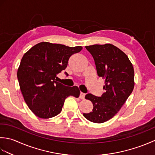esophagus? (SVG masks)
<instances>
[{"instance_id": "34e87169", "label": "esophagus", "mask_w": 155, "mask_h": 155, "mask_svg": "<svg viewBox=\"0 0 155 155\" xmlns=\"http://www.w3.org/2000/svg\"><path fill=\"white\" fill-rule=\"evenodd\" d=\"M84 97H85V94L83 93H82V92H81L80 96H79V98H81V99H84Z\"/></svg>"}]
</instances>
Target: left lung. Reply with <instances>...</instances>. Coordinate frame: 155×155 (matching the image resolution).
<instances>
[{
	"mask_svg": "<svg viewBox=\"0 0 155 155\" xmlns=\"http://www.w3.org/2000/svg\"><path fill=\"white\" fill-rule=\"evenodd\" d=\"M85 48L93 56L98 76L105 80V92L100 97L86 94L85 98L92 102L93 108L83 116L93 123H103L120 110L133 92L134 68L127 55L113 45H93Z\"/></svg>",
	"mask_w": 155,
	"mask_h": 155,
	"instance_id": "1",
	"label": "left lung"
}]
</instances>
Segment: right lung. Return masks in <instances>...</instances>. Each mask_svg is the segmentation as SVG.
Returning a JSON list of instances; mask_svg holds the SVG:
<instances>
[{"instance_id": "right-lung-1", "label": "right lung", "mask_w": 155, "mask_h": 155, "mask_svg": "<svg viewBox=\"0 0 155 155\" xmlns=\"http://www.w3.org/2000/svg\"><path fill=\"white\" fill-rule=\"evenodd\" d=\"M83 47H67L42 42L23 55L17 71L20 88L25 103L36 116L50 118L62 110L68 96L78 98L76 86L66 87L57 81V74L64 70L69 58Z\"/></svg>"}]
</instances>
